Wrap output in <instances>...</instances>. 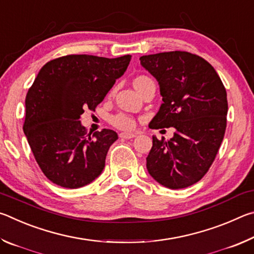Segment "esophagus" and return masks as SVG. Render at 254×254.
I'll list each match as a JSON object with an SVG mask.
<instances>
[{
  "instance_id": "esophagus-1",
  "label": "esophagus",
  "mask_w": 254,
  "mask_h": 254,
  "mask_svg": "<svg viewBox=\"0 0 254 254\" xmlns=\"http://www.w3.org/2000/svg\"><path fill=\"white\" fill-rule=\"evenodd\" d=\"M119 136L121 137V139H132V137L135 136V134L134 133H130V132H121L119 134Z\"/></svg>"
}]
</instances>
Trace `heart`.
<instances>
[{
  "mask_svg": "<svg viewBox=\"0 0 254 254\" xmlns=\"http://www.w3.org/2000/svg\"><path fill=\"white\" fill-rule=\"evenodd\" d=\"M147 78L148 77H144V76L137 77V78H135L134 80V84L140 83V81H142ZM111 123L113 124L115 127L121 128V130H131V128H133L135 126L134 119L126 113H119V114L113 115V117L111 118Z\"/></svg>",
  "mask_w": 254,
  "mask_h": 254,
  "instance_id": "heart-1",
  "label": "heart"
}]
</instances>
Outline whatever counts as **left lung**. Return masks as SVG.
Masks as SVG:
<instances>
[{
  "mask_svg": "<svg viewBox=\"0 0 254 254\" xmlns=\"http://www.w3.org/2000/svg\"><path fill=\"white\" fill-rule=\"evenodd\" d=\"M140 63L158 80L163 101L149 127L176 130L168 141L152 136L147 169L167 188L191 186L207 173L224 137L226 89L209 63L187 51L142 56Z\"/></svg>",
  "mask_w": 254,
  "mask_h": 254,
  "instance_id": "left-lung-1",
  "label": "left lung"
}]
</instances>
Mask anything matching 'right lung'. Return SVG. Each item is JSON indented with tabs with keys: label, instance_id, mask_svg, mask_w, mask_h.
Segmentation results:
<instances>
[{
	"label": "right lung",
	"instance_id": "obj_1",
	"mask_svg": "<svg viewBox=\"0 0 254 254\" xmlns=\"http://www.w3.org/2000/svg\"><path fill=\"white\" fill-rule=\"evenodd\" d=\"M130 60V55L112 59L68 55L40 69L25 97L23 131L50 182L79 188L102 174L117 132L103 128L87 134L79 119L85 109L95 111Z\"/></svg>",
	"mask_w": 254,
	"mask_h": 254
}]
</instances>
